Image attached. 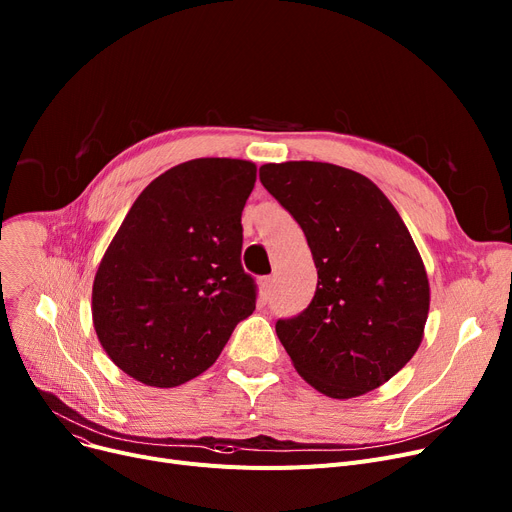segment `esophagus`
<instances>
[{"label": "esophagus", "instance_id": "34e87169", "mask_svg": "<svg viewBox=\"0 0 512 512\" xmlns=\"http://www.w3.org/2000/svg\"><path fill=\"white\" fill-rule=\"evenodd\" d=\"M274 278L272 276H267V278H261V282H259V294H261V299L263 301H267L272 297V292H274Z\"/></svg>", "mask_w": 512, "mask_h": 512}]
</instances>
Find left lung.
Wrapping results in <instances>:
<instances>
[{
    "mask_svg": "<svg viewBox=\"0 0 512 512\" xmlns=\"http://www.w3.org/2000/svg\"><path fill=\"white\" fill-rule=\"evenodd\" d=\"M259 180L299 222L317 267L309 307L276 324L294 369L330 398L380 388L417 353L429 313L405 222L369 178L334 164H265Z\"/></svg>",
    "mask_w": 512,
    "mask_h": 512,
    "instance_id": "1",
    "label": "left lung"
}]
</instances>
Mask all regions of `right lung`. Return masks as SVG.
I'll list each match as a JSON object with an SVG mask.
<instances>
[{
    "mask_svg": "<svg viewBox=\"0 0 512 512\" xmlns=\"http://www.w3.org/2000/svg\"><path fill=\"white\" fill-rule=\"evenodd\" d=\"M255 180L253 161L201 157L132 203L91 305L103 351L130 378L153 388L197 378L255 311V282L240 265V215Z\"/></svg>",
    "mask_w": 512,
    "mask_h": 512,
    "instance_id": "right-lung-1",
    "label": "right lung"
}]
</instances>
